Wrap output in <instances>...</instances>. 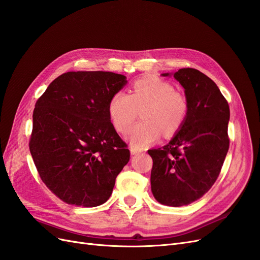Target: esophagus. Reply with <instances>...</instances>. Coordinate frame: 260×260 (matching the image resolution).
I'll use <instances>...</instances> for the list:
<instances>
[{
    "mask_svg": "<svg viewBox=\"0 0 260 260\" xmlns=\"http://www.w3.org/2000/svg\"><path fill=\"white\" fill-rule=\"evenodd\" d=\"M130 152H131V155H138L142 151H141V149H139V148H137V147H135V146H131L130 147Z\"/></svg>",
    "mask_w": 260,
    "mask_h": 260,
    "instance_id": "obj_1",
    "label": "esophagus"
}]
</instances>
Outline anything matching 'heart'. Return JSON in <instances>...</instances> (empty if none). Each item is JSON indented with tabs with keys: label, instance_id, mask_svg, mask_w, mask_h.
Listing matches in <instances>:
<instances>
[{
	"label": "heart",
	"instance_id": "b5f03b06",
	"mask_svg": "<svg viewBox=\"0 0 260 260\" xmlns=\"http://www.w3.org/2000/svg\"><path fill=\"white\" fill-rule=\"evenodd\" d=\"M141 111L143 120L133 124L125 139L138 148L160 137H170L182 127L188 113L185 94L172 83L157 77H145L133 82L130 94L116 92L109 100L108 115L115 129L124 132Z\"/></svg>",
	"mask_w": 260,
	"mask_h": 260
}]
</instances>
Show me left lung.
I'll return each instance as SVG.
<instances>
[{
	"mask_svg": "<svg viewBox=\"0 0 260 260\" xmlns=\"http://www.w3.org/2000/svg\"><path fill=\"white\" fill-rule=\"evenodd\" d=\"M174 77L188 100L186 119L167 145L148 154L154 198L179 207L201 199L216 182L229 149L230 108L217 84L200 70L182 68Z\"/></svg>",
	"mask_w": 260,
	"mask_h": 260,
	"instance_id": "left-lung-1",
	"label": "left lung"
}]
</instances>
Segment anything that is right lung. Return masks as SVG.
<instances>
[{
    "label": "right lung",
    "mask_w": 260,
    "mask_h": 260,
    "mask_svg": "<svg viewBox=\"0 0 260 260\" xmlns=\"http://www.w3.org/2000/svg\"><path fill=\"white\" fill-rule=\"evenodd\" d=\"M125 79L109 72H69L38 99L30 153L41 180L62 202L102 205L128 164V145L108 115L109 100Z\"/></svg>",
    "instance_id": "1"
}]
</instances>
